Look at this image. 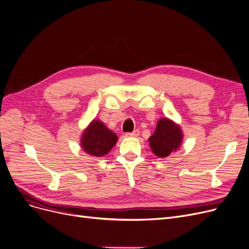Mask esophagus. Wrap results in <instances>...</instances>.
Masks as SVG:
<instances>
[{
	"mask_svg": "<svg viewBox=\"0 0 249 249\" xmlns=\"http://www.w3.org/2000/svg\"><path fill=\"white\" fill-rule=\"evenodd\" d=\"M138 135H139V130L138 129H135L133 132L126 133V136H130V137H137Z\"/></svg>",
	"mask_w": 249,
	"mask_h": 249,
	"instance_id": "esophagus-1",
	"label": "esophagus"
}]
</instances>
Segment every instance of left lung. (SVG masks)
<instances>
[{
    "label": "left lung",
    "mask_w": 249,
    "mask_h": 249,
    "mask_svg": "<svg viewBox=\"0 0 249 249\" xmlns=\"http://www.w3.org/2000/svg\"><path fill=\"white\" fill-rule=\"evenodd\" d=\"M182 133L173 121L162 118L156 125L154 133L148 138L152 152L160 158H166L176 151L181 143Z\"/></svg>",
    "instance_id": "obj_1"
}]
</instances>
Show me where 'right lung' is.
<instances>
[{"label":"right lung","instance_id":"add662e5","mask_svg":"<svg viewBox=\"0 0 249 249\" xmlns=\"http://www.w3.org/2000/svg\"><path fill=\"white\" fill-rule=\"evenodd\" d=\"M117 139V135L101 121L94 120L83 133L81 144L88 154L103 156L113 148Z\"/></svg>","mask_w":249,"mask_h":249}]
</instances>
